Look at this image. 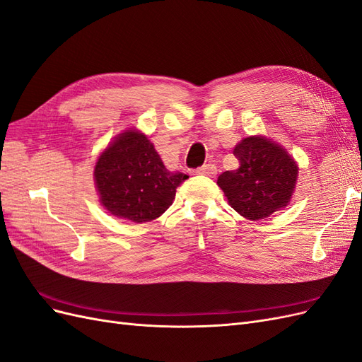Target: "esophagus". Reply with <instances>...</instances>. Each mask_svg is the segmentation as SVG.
I'll return each instance as SVG.
<instances>
[{
  "instance_id": "obj_1",
  "label": "esophagus",
  "mask_w": 362,
  "mask_h": 362,
  "mask_svg": "<svg viewBox=\"0 0 362 362\" xmlns=\"http://www.w3.org/2000/svg\"><path fill=\"white\" fill-rule=\"evenodd\" d=\"M196 173H198V175H205V177H214V175L217 173V168L214 166V164L208 163V164H204V166L196 169Z\"/></svg>"
}]
</instances>
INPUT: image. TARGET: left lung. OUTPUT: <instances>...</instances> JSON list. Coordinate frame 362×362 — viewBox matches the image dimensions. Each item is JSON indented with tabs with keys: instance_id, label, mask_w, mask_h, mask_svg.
<instances>
[{
	"instance_id": "left-lung-1",
	"label": "left lung",
	"mask_w": 362,
	"mask_h": 362,
	"mask_svg": "<svg viewBox=\"0 0 362 362\" xmlns=\"http://www.w3.org/2000/svg\"><path fill=\"white\" fill-rule=\"evenodd\" d=\"M240 166L217 180L229 205L249 221L266 218L291 198L298 166L286 149L266 137H247L234 148Z\"/></svg>"
}]
</instances>
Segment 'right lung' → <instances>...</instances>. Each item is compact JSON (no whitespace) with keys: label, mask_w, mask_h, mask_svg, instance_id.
I'll return each instance as SVG.
<instances>
[{"label":"right lung","mask_w":362,"mask_h":362,"mask_svg":"<svg viewBox=\"0 0 362 362\" xmlns=\"http://www.w3.org/2000/svg\"><path fill=\"white\" fill-rule=\"evenodd\" d=\"M187 178L164 168L154 145L133 129L120 134L95 168L103 205L112 214L136 223L160 217L172 205L178 185Z\"/></svg>","instance_id":"right-lung-1"}]
</instances>
